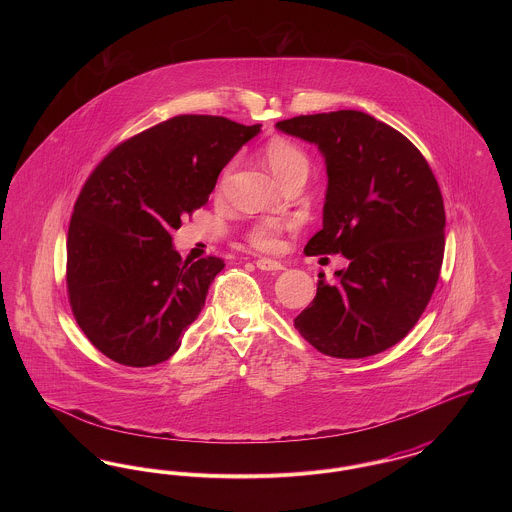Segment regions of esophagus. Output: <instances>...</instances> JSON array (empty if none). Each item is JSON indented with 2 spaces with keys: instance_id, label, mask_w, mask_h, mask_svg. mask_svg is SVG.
I'll list each match as a JSON object with an SVG mask.
<instances>
[{
  "instance_id": "1",
  "label": "esophagus",
  "mask_w": 512,
  "mask_h": 512,
  "mask_svg": "<svg viewBox=\"0 0 512 512\" xmlns=\"http://www.w3.org/2000/svg\"><path fill=\"white\" fill-rule=\"evenodd\" d=\"M255 265L257 268H261V270H270V272H278V270H284V265L280 263V261H272V259H257L255 261Z\"/></svg>"
}]
</instances>
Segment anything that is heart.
Segmentation results:
<instances>
[{
    "instance_id": "obj_1",
    "label": "heart",
    "mask_w": 512,
    "mask_h": 512,
    "mask_svg": "<svg viewBox=\"0 0 512 512\" xmlns=\"http://www.w3.org/2000/svg\"><path fill=\"white\" fill-rule=\"evenodd\" d=\"M265 161L280 182L293 172H309V157L301 147L288 140H272L265 147ZM293 228L295 222L292 219L270 217L257 220L247 230V242L261 251H278L284 244V236Z\"/></svg>"
}]
</instances>
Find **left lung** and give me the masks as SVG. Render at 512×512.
Segmentation results:
<instances>
[{
    "instance_id": "8db88e82",
    "label": "left lung",
    "mask_w": 512,
    "mask_h": 512,
    "mask_svg": "<svg viewBox=\"0 0 512 512\" xmlns=\"http://www.w3.org/2000/svg\"><path fill=\"white\" fill-rule=\"evenodd\" d=\"M320 149L328 190L307 255L341 253L338 282L320 276L299 334L324 355L363 359L403 340L438 284L445 209L424 155L401 132L343 109L276 122Z\"/></svg>"
}]
</instances>
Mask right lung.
<instances>
[{"instance_id":"add662e5","label":"right lung","mask_w":512,"mask_h":512,"mask_svg":"<svg viewBox=\"0 0 512 512\" xmlns=\"http://www.w3.org/2000/svg\"><path fill=\"white\" fill-rule=\"evenodd\" d=\"M259 132L261 124L178 115L122 142L88 176L69 224L67 293L105 357L140 368L178 351L224 261H182L171 232Z\"/></svg>"}]
</instances>
